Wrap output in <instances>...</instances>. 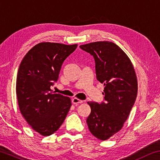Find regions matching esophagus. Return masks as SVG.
Instances as JSON below:
<instances>
[{
    "label": "esophagus",
    "instance_id": "obj_1",
    "mask_svg": "<svg viewBox=\"0 0 160 160\" xmlns=\"http://www.w3.org/2000/svg\"><path fill=\"white\" fill-rule=\"evenodd\" d=\"M72 103L75 104V105H78V104H79V103H83L84 101L78 99V98H74L72 99Z\"/></svg>",
    "mask_w": 160,
    "mask_h": 160
}]
</instances>
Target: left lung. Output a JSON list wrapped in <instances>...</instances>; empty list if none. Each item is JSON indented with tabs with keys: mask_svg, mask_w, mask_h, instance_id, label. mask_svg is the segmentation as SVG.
<instances>
[{
	"mask_svg": "<svg viewBox=\"0 0 160 160\" xmlns=\"http://www.w3.org/2000/svg\"><path fill=\"white\" fill-rule=\"evenodd\" d=\"M80 48L94 57L97 78L105 86V101L88 102L91 113L87 119L90 132L105 141L122 128L128 118L137 96V78L129 58L115 43L98 41Z\"/></svg>",
	"mask_w": 160,
	"mask_h": 160,
	"instance_id": "obj_1",
	"label": "left lung"
}]
</instances>
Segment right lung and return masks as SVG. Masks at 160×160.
Listing matches in <instances>:
<instances>
[{
	"label": "right lung",
	"mask_w": 160,
	"mask_h": 160,
	"mask_svg": "<svg viewBox=\"0 0 160 160\" xmlns=\"http://www.w3.org/2000/svg\"><path fill=\"white\" fill-rule=\"evenodd\" d=\"M57 42H40L27 52L19 67L16 93L23 117L42 136L59 129L71 106V98L52 92L62 63L77 48Z\"/></svg>",
	"instance_id": "obj_1"
}]
</instances>
